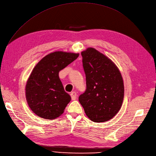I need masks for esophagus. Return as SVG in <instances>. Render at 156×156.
Returning <instances> with one entry per match:
<instances>
[{
	"instance_id": "34e87169",
	"label": "esophagus",
	"mask_w": 156,
	"mask_h": 156,
	"mask_svg": "<svg viewBox=\"0 0 156 156\" xmlns=\"http://www.w3.org/2000/svg\"><path fill=\"white\" fill-rule=\"evenodd\" d=\"M71 99L72 100H75L76 99V96H77V95H76V93L75 92H72L71 93Z\"/></svg>"
}]
</instances>
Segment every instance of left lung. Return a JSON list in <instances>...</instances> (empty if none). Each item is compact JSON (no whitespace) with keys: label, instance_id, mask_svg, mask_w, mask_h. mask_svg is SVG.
<instances>
[{"label":"left lung","instance_id":"1","mask_svg":"<svg viewBox=\"0 0 156 156\" xmlns=\"http://www.w3.org/2000/svg\"><path fill=\"white\" fill-rule=\"evenodd\" d=\"M87 89L79 101L95 122L112 119L122 105L124 87L121 74L112 60L93 48L82 52Z\"/></svg>","mask_w":156,"mask_h":156}]
</instances>
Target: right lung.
I'll use <instances>...</instances> for the list:
<instances>
[{
	"mask_svg": "<svg viewBox=\"0 0 156 156\" xmlns=\"http://www.w3.org/2000/svg\"><path fill=\"white\" fill-rule=\"evenodd\" d=\"M78 56L79 53L55 51L43 58L34 68L26 84L25 96L37 116L51 120L63 113L71 96L65 92L58 73Z\"/></svg>",
	"mask_w": 156,
	"mask_h": 156,
	"instance_id": "obj_1",
	"label": "right lung"
}]
</instances>
